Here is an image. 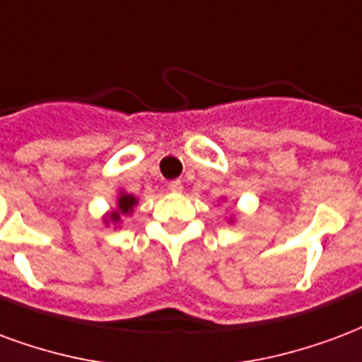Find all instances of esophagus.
<instances>
[{"label": "esophagus", "instance_id": "obj_1", "mask_svg": "<svg viewBox=\"0 0 362 362\" xmlns=\"http://www.w3.org/2000/svg\"><path fill=\"white\" fill-rule=\"evenodd\" d=\"M170 191L171 192H181V191H183V183H181V181H171Z\"/></svg>", "mask_w": 362, "mask_h": 362}]
</instances>
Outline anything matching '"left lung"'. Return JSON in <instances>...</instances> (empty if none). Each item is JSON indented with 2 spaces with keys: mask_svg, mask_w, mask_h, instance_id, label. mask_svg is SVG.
<instances>
[{
  "mask_svg": "<svg viewBox=\"0 0 362 362\" xmlns=\"http://www.w3.org/2000/svg\"><path fill=\"white\" fill-rule=\"evenodd\" d=\"M221 200H226V199H221ZM229 223H233V221H235V218H233V216H231V218H229Z\"/></svg>",
  "mask_w": 362,
  "mask_h": 362,
  "instance_id": "8db88e82",
  "label": "left lung"
}]
</instances>
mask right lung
I'll return each mask as SVG.
<instances>
[{
    "label": "right lung",
    "instance_id": "obj_1",
    "mask_svg": "<svg viewBox=\"0 0 362 362\" xmlns=\"http://www.w3.org/2000/svg\"><path fill=\"white\" fill-rule=\"evenodd\" d=\"M139 204V197H134L131 192L127 191H119L117 192V199H115V206L112 210H107L104 214V221L105 228H119L121 223H123V218H129V216H133L134 212V206Z\"/></svg>",
    "mask_w": 362,
    "mask_h": 362
}]
</instances>
